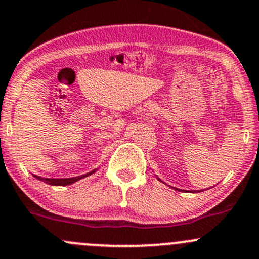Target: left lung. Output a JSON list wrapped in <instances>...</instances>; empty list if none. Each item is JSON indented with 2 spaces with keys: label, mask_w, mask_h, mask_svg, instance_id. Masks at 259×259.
I'll return each mask as SVG.
<instances>
[{
  "label": "left lung",
  "mask_w": 259,
  "mask_h": 259,
  "mask_svg": "<svg viewBox=\"0 0 259 259\" xmlns=\"http://www.w3.org/2000/svg\"><path fill=\"white\" fill-rule=\"evenodd\" d=\"M158 179H159V178H158ZM159 180H160V179H159ZM160 182H161V180H160ZM176 190H179V189H178V188H176ZM192 193H195V192H194V190H192Z\"/></svg>",
  "instance_id": "obj_1"
}]
</instances>
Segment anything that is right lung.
I'll return each mask as SVG.
<instances>
[{
  "mask_svg": "<svg viewBox=\"0 0 259 259\" xmlns=\"http://www.w3.org/2000/svg\"><path fill=\"white\" fill-rule=\"evenodd\" d=\"M96 170V169H95ZM95 170L90 171V173L85 174V176H80V177H75V178H66V179H54V178H42V177H38V176H33L36 179L41 180V182L46 183V184H50V185H56V187H65V185H70L72 184V183L77 182V180L85 178V177L88 176H91L93 173H95Z\"/></svg>",
  "mask_w": 259,
  "mask_h": 259,
  "instance_id": "1",
  "label": "right lung"
}]
</instances>
